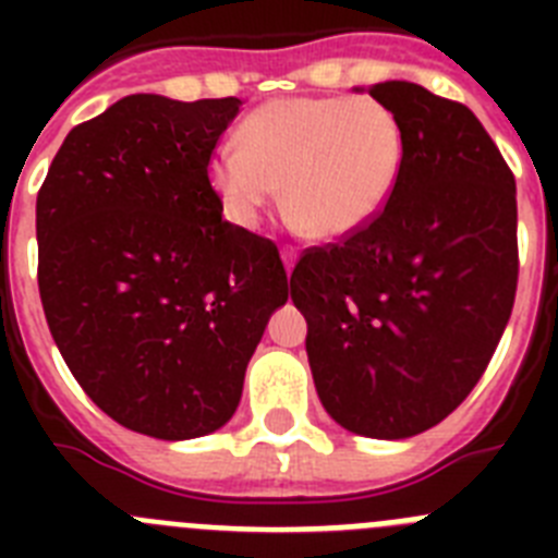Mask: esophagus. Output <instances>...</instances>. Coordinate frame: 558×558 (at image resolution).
<instances>
[{
    "mask_svg": "<svg viewBox=\"0 0 558 558\" xmlns=\"http://www.w3.org/2000/svg\"><path fill=\"white\" fill-rule=\"evenodd\" d=\"M295 259H299V254H295L293 248L282 251V263H284V268H288V274H293V268H295Z\"/></svg>",
    "mask_w": 558,
    "mask_h": 558,
    "instance_id": "34e87169",
    "label": "esophagus"
}]
</instances>
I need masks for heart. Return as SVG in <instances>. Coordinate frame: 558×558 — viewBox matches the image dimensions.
<instances>
[{
    "instance_id": "obj_1",
    "label": "heart",
    "mask_w": 558,
    "mask_h": 558,
    "mask_svg": "<svg viewBox=\"0 0 558 558\" xmlns=\"http://www.w3.org/2000/svg\"><path fill=\"white\" fill-rule=\"evenodd\" d=\"M211 153L209 184L223 215L254 229L279 198L295 229L338 243L386 209L405 161L399 117L374 97H288L251 111Z\"/></svg>"
}]
</instances>
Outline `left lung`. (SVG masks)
Instances as JSON below:
<instances>
[{"mask_svg": "<svg viewBox=\"0 0 558 558\" xmlns=\"http://www.w3.org/2000/svg\"><path fill=\"white\" fill-rule=\"evenodd\" d=\"M363 92V88H354ZM405 133L386 209L290 276L324 411L366 438H411L461 405L517 293V186L475 113L408 81L374 83Z\"/></svg>", "mask_w": 558, "mask_h": 558, "instance_id": "8db88e82", "label": "left lung"}]
</instances>
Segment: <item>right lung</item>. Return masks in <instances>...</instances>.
Returning a JSON list of instances; mask_svg holds the SVG:
<instances>
[{"label": "right lung", "instance_id": "add662e5", "mask_svg": "<svg viewBox=\"0 0 558 558\" xmlns=\"http://www.w3.org/2000/svg\"><path fill=\"white\" fill-rule=\"evenodd\" d=\"M240 106L122 97L69 131L36 201L58 352L102 413L161 441L234 416L251 354L288 302L276 245L223 220L206 172Z\"/></svg>", "mask_w": 558, "mask_h": 558}]
</instances>
